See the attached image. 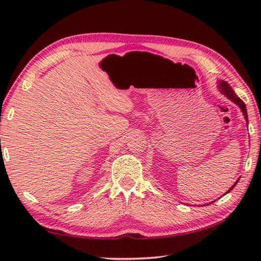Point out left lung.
Listing matches in <instances>:
<instances>
[{
  "mask_svg": "<svg viewBox=\"0 0 261 261\" xmlns=\"http://www.w3.org/2000/svg\"><path fill=\"white\" fill-rule=\"evenodd\" d=\"M219 86H220V88H221V91H222V93H224L225 95H226V96L228 97V98H229V99H231L232 101H233V103H236L239 107H240V109H241V111H243V113H244V115H245V118H246V120H247V122H248V116H247V110H246V105H245V103H244V101L243 100H241L238 96H237V95L236 94H234V92L232 91V88L229 86V84H227V83L226 82H224V81H222V82H220V84H219ZM239 180V179H238ZM238 180L236 181V182H234L233 184V186L229 189V190H228V192L227 193H229L230 192V190L234 187V186H236L237 185V182H238ZM226 193V194H227Z\"/></svg>",
  "mask_w": 261,
  "mask_h": 261,
  "instance_id": "8db88e82",
  "label": "left lung"
}]
</instances>
